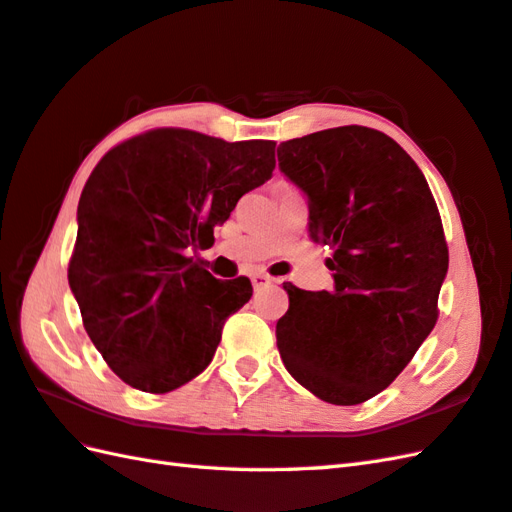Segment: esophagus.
Listing matches in <instances>:
<instances>
[{
    "label": "esophagus",
    "instance_id": "34e87169",
    "mask_svg": "<svg viewBox=\"0 0 512 512\" xmlns=\"http://www.w3.org/2000/svg\"><path fill=\"white\" fill-rule=\"evenodd\" d=\"M251 281H253V288H255V290H259V288H264V285L275 283L277 279H275V277H270V275H266V272H255V275H251Z\"/></svg>",
    "mask_w": 512,
    "mask_h": 512
}]
</instances>
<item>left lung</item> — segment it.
Masks as SVG:
<instances>
[{
  "label": "left lung",
  "mask_w": 512,
  "mask_h": 512,
  "mask_svg": "<svg viewBox=\"0 0 512 512\" xmlns=\"http://www.w3.org/2000/svg\"><path fill=\"white\" fill-rule=\"evenodd\" d=\"M277 154L310 198V237L334 251V290L283 285L281 360L318 399L355 406L390 386L436 325L449 266L441 213L419 165L375 128L320 130Z\"/></svg>",
  "instance_id": "left-lung-1"
}]
</instances>
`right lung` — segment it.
<instances>
[{"label":"right lung","instance_id":"add662e5","mask_svg":"<svg viewBox=\"0 0 512 512\" xmlns=\"http://www.w3.org/2000/svg\"><path fill=\"white\" fill-rule=\"evenodd\" d=\"M275 170V141L154 128L111 148L78 202L69 288L111 371L163 395L209 366L222 327L253 296L192 257Z\"/></svg>","mask_w":512,"mask_h":512}]
</instances>
